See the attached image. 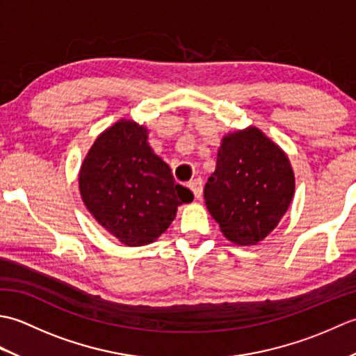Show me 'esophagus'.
<instances>
[{"label": "esophagus", "mask_w": 356, "mask_h": 356, "mask_svg": "<svg viewBox=\"0 0 356 356\" xmlns=\"http://www.w3.org/2000/svg\"><path fill=\"white\" fill-rule=\"evenodd\" d=\"M188 186H190V190L193 191L194 197L200 200L202 194H203V180L202 179H194V180H191L190 184H188Z\"/></svg>", "instance_id": "1"}]
</instances>
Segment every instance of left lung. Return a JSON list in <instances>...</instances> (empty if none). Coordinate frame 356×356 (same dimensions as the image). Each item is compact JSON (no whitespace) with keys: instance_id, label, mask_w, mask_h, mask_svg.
Instances as JSON below:
<instances>
[{"instance_id":"obj_1","label":"left lung","mask_w":356,"mask_h":356,"mask_svg":"<svg viewBox=\"0 0 356 356\" xmlns=\"http://www.w3.org/2000/svg\"><path fill=\"white\" fill-rule=\"evenodd\" d=\"M293 190L289 159L251 127L225 136L203 197L226 238L255 245L282 220Z\"/></svg>"}]
</instances>
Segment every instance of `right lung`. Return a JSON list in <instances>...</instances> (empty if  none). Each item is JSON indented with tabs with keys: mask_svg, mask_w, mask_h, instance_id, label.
Returning a JSON list of instances; mask_svg holds the SVG:
<instances>
[{
	"mask_svg": "<svg viewBox=\"0 0 356 356\" xmlns=\"http://www.w3.org/2000/svg\"><path fill=\"white\" fill-rule=\"evenodd\" d=\"M147 136L142 125L119 120L95 140L79 172L87 209L127 246L154 241L168 229L177 207L193 200Z\"/></svg>",
	"mask_w": 356,
	"mask_h": 356,
	"instance_id": "add662e5",
	"label": "right lung"
}]
</instances>
